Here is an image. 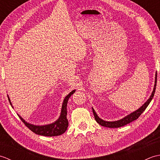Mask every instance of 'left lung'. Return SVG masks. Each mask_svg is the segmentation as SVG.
Masks as SVG:
<instances>
[{"instance_id": "obj_1", "label": "left lung", "mask_w": 160, "mask_h": 160, "mask_svg": "<svg viewBox=\"0 0 160 160\" xmlns=\"http://www.w3.org/2000/svg\"><path fill=\"white\" fill-rule=\"evenodd\" d=\"M156 84H157V71H156V73H155V84H154L153 90H152V93L151 95L150 98H148L147 101L143 105H142L141 107L139 108L138 109H137L136 111L132 112L131 113L127 115V116H125L124 118L120 119V120H116V121H111V122L105 121V120H102V119L99 118V116L97 115L96 111H95L93 108L92 107L95 120H96V121L98 122V123L100 124L101 126H102V127H108V128H119V127H123V126L127 125V124L130 123V122L137 120V119L140 117V115L144 111V110L147 108V107L148 106V104H150V102H151L152 98H153V96H154V94H155V89H156Z\"/></svg>"}]
</instances>
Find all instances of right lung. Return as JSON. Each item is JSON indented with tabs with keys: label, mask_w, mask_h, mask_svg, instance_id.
Masks as SVG:
<instances>
[{
	"label": "right lung",
	"mask_w": 160,
	"mask_h": 160,
	"mask_svg": "<svg viewBox=\"0 0 160 160\" xmlns=\"http://www.w3.org/2000/svg\"><path fill=\"white\" fill-rule=\"evenodd\" d=\"M75 92H76V89L73 90L72 91L67 95V96L64 98L63 100L62 108H61L60 115L58 118V119L51 124H45V125H35L29 122H26L24 119L20 116L18 114V117L20 118V120L25 124L27 127H28L30 130L35 132L37 135H43V136H47V137H52V136H58V135H60L63 134L64 132L67 131L68 125H69V122L67 119V105L68 100H69V98L71 96V95H73ZM8 100L9 101V103L11 104V106L13 107L12 104L11 102V100L9 99V97L8 95Z\"/></svg>",
	"instance_id": "add662e5"
}]
</instances>
